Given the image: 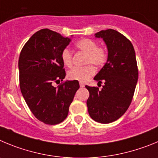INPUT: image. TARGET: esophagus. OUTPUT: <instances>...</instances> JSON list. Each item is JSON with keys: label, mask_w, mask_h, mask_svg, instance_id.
I'll return each mask as SVG.
<instances>
[{"label": "esophagus", "mask_w": 158, "mask_h": 158, "mask_svg": "<svg viewBox=\"0 0 158 158\" xmlns=\"http://www.w3.org/2000/svg\"><path fill=\"white\" fill-rule=\"evenodd\" d=\"M79 86H80V87H84V86H85L84 82H79Z\"/></svg>", "instance_id": "esophagus-1"}]
</instances>
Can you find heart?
Wrapping results in <instances>:
<instances>
[{
  "label": "heart",
  "instance_id": "1",
  "mask_svg": "<svg viewBox=\"0 0 158 158\" xmlns=\"http://www.w3.org/2000/svg\"><path fill=\"white\" fill-rule=\"evenodd\" d=\"M76 46L79 50L87 54L86 62L92 63L96 66H102L107 60V51L105 48L98 47L96 42L84 38L79 41ZM61 59L63 64L67 67L72 64V55L69 49H64L61 52ZM95 74V69L93 65H86L85 67H75L69 71L68 76L72 80L86 82Z\"/></svg>",
  "mask_w": 158,
  "mask_h": 158
}]
</instances>
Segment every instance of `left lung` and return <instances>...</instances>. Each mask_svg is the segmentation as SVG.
<instances>
[{
  "instance_id": "left-lung-1",
  "label": "left lung",
  "mask_w": 158,
  "mask_h": 158,
  "mask_svg": "<svg viewBox=\"0 0 158 158\" xmlns=\"http://www.w3.org/2000/svg\"><path fill=\"white\" fill-rule=\"evenodd\" d=\"M94 35L106 43L108 58L94 78L98 83L104 82L102 89L86 86L89 93L86 105L94 120L109 123L121 117L131 102L139 77L135 52L131 42L115 30L101 31Z\"/></svg>"
}]
</instances>
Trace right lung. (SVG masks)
<instances>
[{
  "mask_svg": "<svg viewBox=\"0 0 158 158\" xmlns=\"http://www.w3.org/2000/svg\"><path fill=\"white\" fill-rule=\"evenodd\" d=\"M71 40L51 30L42 29L30 38L19 55L21 93L35 117L46 124H57L66 119L79 88L76 80L53 86L66 76L61 52Z\"/></svg>",
  "mask_w": 158,
  "mask_h": 158,
  "instance_id": "right-lung-1",
  "label": "right lung"
}]
</instances>
